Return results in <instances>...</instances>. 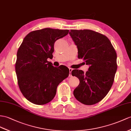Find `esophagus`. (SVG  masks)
<instances>
[{
    "label": "esophagus",
    "mask_w": 131,
    "mask_h": 131,
    "mask_svg": "<svg viewBox=\"0 0 131 131\" xmlns=\"http://www.w3.org/2000/svg\"><path fill=\"white\" fill-rule=\"evenodd\" d=\"M69 77H71V76H72V73H71V72H72V71L73 69L71 68H69Z\"/></svg>",
    "instance_id": "esophagus-1"
}]
</instances>
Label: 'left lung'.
Masks as SVG:
<instances>
[{
  "mask_svg": "<svg viewBox=\"0 0 131 131\" xmlns=\"http://www.w3.org/2000/svg\"><path fill=\"white\" fill-rule=\"evenodd\" d=\"M69 34L77 47L78 58L90 65L85 73L78 69L72 71V75L79 80L73 94L84 104L97 103L113 83L117 69L116 50L106 36L95 31L71 29Z\"/></svg>",
  "mask_w": 131,
  "mask_h": 131,
  "instance_id": "1",
  "label": "left lung"
}]
</instances>
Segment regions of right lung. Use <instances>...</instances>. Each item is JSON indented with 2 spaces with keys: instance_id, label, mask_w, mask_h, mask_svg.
Segmentation results:
<instances>
[{
  "instance_id": "right-lung-1",
  "label": "right lung",
  "mask_w": 131,
  "mask_h": 131,
  "mask_svg": "<svg viewBox=\"0 0 131 131\" xmlns=\"http://www.w3.org/2000/svg\"><path fill=\"white\" fill-rule=\"evenodd\" d=\"M68 32L48 28L32 31L19 48L15 63L18 84L24 97L32 103H49L55 97L59 84L68 77L67 67H56L47 60L53 58L56 41Z\"/></svg>"
}]
</instances>
